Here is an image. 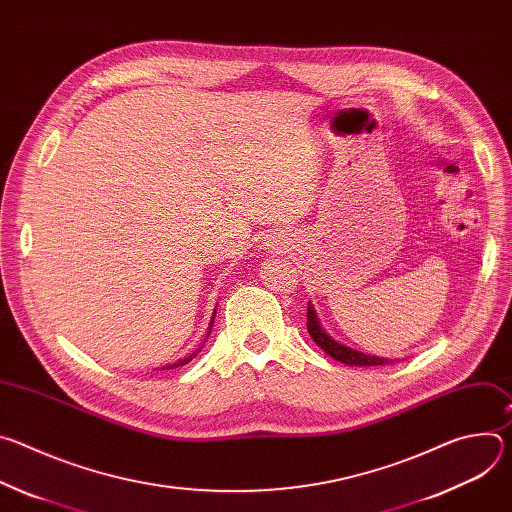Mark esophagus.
Returning a JSON list of instances; mask_svg holds the SVG:
<instances>
[{"label":"esophagus","mask_w":512,"mask_h":512,"mask_svg":"<svg viewBox=\"0 0 512 512\" xmlns=\"http://www.w3.org/2000/svg\"><path fill=\"white\" fill-rule=\"evenodd\" d=\"M271 249H275V251H277V243H273V245H271Z\"/></svg>","instance_id":"34e87169"}]
</instances>
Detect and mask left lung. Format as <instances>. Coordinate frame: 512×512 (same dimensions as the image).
<instances>
[{
    "mask_svg": "<svg viewBox=\"0 0 512 512\" xmlns=\"http://www.w3.org/2000/svg\"><path fill=\"white\" fill-rule=\"evenodd\" d=\"M308 332L314 338V342L326 352L330 354L334 360L342 362V364H350V367H383V364L395 362L393 358H383V356H375V354H367L354 350L338 340H334L320 324V318L312 306V302H308Z\"/></svg>",
    "mask_w": 512,
    "mask_h": 512,
    "instance_id": "1",
    "label": "left lung"
}]
</instances>
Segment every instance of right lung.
<instances>
[{"label": "right lung", "mask_w": 512, "mask_h": 512, "mask_svg": "<svg viewBox=\"0 0 512 512\" xmlns=\"http://www.w3.org/2000/svg\"><path fill=\"white\" fill-rule=\"evenodd\" d=\"M214 316H216V310L212 312V318H210V324H208V332H206V338L210 336V330H212V324H214ZM202 346H204V344H202ZM202 346H200V348H202ZM200 348H198L196 352H192L190 356H186V358H182V360H178V362H174V364H168V367H164L162 371H166V369H176V367H180V364H186V362H190V360H192V358H194V356L200 352Z\"/></svg>", "instance_id": "add662e5"}]
</instances>
